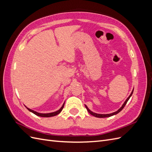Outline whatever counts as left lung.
Wrapping results in <instances>:
<instances>
[{"label":"left lung","instance_id":"left-lung-1","mask_svg":"<svg viewBox=\"0 0 152 152\" xmlns=\"http://www.w3.org/2000/svg\"><path fill=\"white\" fill-rule=\"evenodd\" d=\"M133 91H134V89H132V92H131V94H130V95H129V97L126 99V100L125 101V102H124V103H123V104L122 105V107H121L120 108H119V109L117 110V111L115 112H113V113H108V114H99V113H94V112H92L91 110H90L89 109V108L87 107L86 104H85V107H86V109H87V111H88V112H89L90 114H91L92 115H93V116H94V117H98V118H104V117H111V116L115 115H116V114L120 112L121 111V110L124 108V107H125V105L126 104L127 102H128V100L129 99V98H131V96H132V93H133Z\"/></svg>","mask_w":152,"mask_h":152}]
</instances>
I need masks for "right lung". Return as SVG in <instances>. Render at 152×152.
<instances>
[{
  "instance_id": "1",
  "label": "right lung",
  "mask_w": 152,
  "mask_h": 152,
  "mask_svg": "<svg viewBox=\"0 0 152 152\" xmlns=\"http://www.w3.org/2000/svg\"><path fill=\"white\" fill-rule=\"evenodd\" d=\"M64 105H65V103H64L63 104L62 107L60 108V109H59L58 110H57V111L54 112H51V113H39V112H37L34 111V110H31V109L28 108V107H26V106H25V107H26L27 109H28L30 112L34 113L35 115H36L39 116V117H50L56 116V115H58L59 113H60V112L62 111V110H63V107H64Z\"/></svg>"
}]
</instances>
